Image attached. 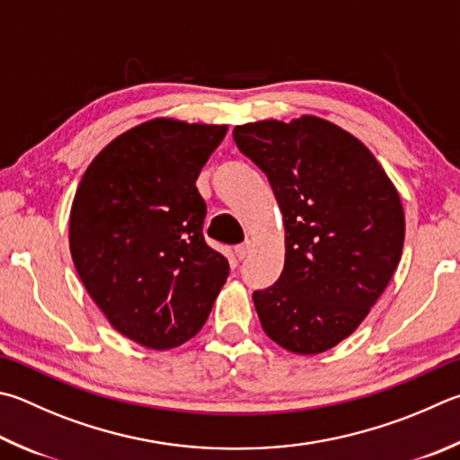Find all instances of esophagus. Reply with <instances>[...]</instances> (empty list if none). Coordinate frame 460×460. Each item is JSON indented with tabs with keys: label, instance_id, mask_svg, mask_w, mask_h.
Instances as JSON below:
<instances>
[{
	"label": "esophagus",
	"instance_id": "esophagus-1",
	"mask_svg": "<svg viewBox=\"0 0 460 460\" xmlns=\"http://www.w3.org/2000/svg\"><path fill=\"white\" fill-rule=\"evenodd\" d=\"M252 249H253V241H252V239H247L243 245H237V247H235L237 259H245L249 253H252Z\"/></svg>",
	"mask_w": 460,
	"mask_h": 460
}]
</instances>
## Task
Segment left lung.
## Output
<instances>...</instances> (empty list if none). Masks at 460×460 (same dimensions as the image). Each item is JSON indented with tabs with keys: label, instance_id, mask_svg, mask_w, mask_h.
<instances>
[{
	"label": "left lung",
	"instance_id": "8db88e82",
	"mask_svg": "<svg viewBox=\"0 0 460 460\" xmlns=\"http://www.w3.org/2000/svg\"><path fill=\"white\" fill-rule=\"evenodd\" d=\"M237 148L265 172L286 227V263L255 291L263 332L312 356L352 336L402 255L396 187L366 145L330 120H259L233 128Z\"/></svg>",
	"mask_w": 460,
	"mask_h": 460
}]
</instances>
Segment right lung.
I'll return each instance as SVG.
<instances>
[{"label": "right lung", "mask_w": 460, "mask_h": 460, "mask_svg": "<svg viewBox=\"0 0 460 460\" xmlns=\"http://www.w3.org/2000/svg\"><path fill=\"white\" fill-rule=\"evenodd\" d=\"M225 124L153 119L94 156L70 211V253L116 332L150 349L185 344L227 281V257L203 237L195 181Z\"/></svg>", "instance_id": "add662e5"}]
</instances>
